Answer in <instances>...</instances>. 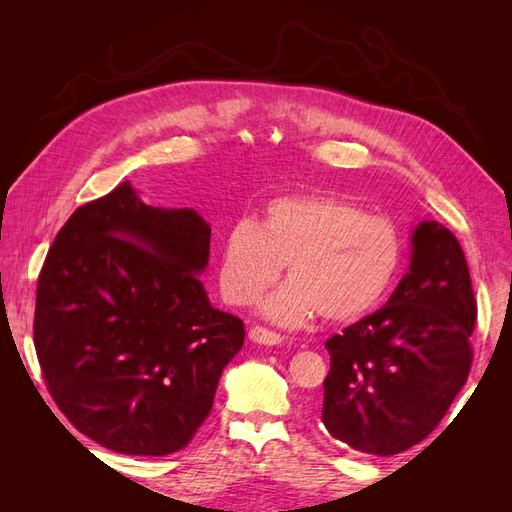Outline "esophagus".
Instances as JSON below:
<instances>
[{"label":"esophagus","instance_id":"34e87169","mask_svg":"<svg viewBox=\"0 0 512 512\" xmlns=\"http://www.w3.org/2000/svg\"><path fill=\"white\" fill-rule=\"evenodd\" d=\"M250 339L258 344H267V346H277L284 342V335H280L277 331H271L267 327H262V324H254L250 329Z\"/></svg>","mask_w":512,"mask_h":512}]
</instances>
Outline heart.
Segmentation results:
<instances>
[{
	"label": "heart",
	"instance_id": "b5f03b06",
	"mask_svg": "<svg viewBox=\"0 0 512 512\" xmlns=\"http://www.w3.org/2000/svg\"><path fill=\"white\" fill-rule=\"evenodd\" d=\"M404 258L395 222L329 192L277 196L254 222L232 226L220 245L224 299L250 305L282 275L290 280L265 303L275 322L299 327L316 314L354 320L391 288Z\"/></svg>",
	"mask_w": 512,
	"mask_h": 512
}]
</instances>
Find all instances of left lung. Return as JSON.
<instances>
[{
  "label": "left lung",
  "mask_w": 512,
  "mask_h": 512,
  "mask_svg": "<svg viewBox=\"0 0 512 512\" xmlns=\"http://www.w3.org/2000/svg\"><path fill=\"white\" fill-rule=\"evenodd\" d=\"M476 299L451 230L421 222L412 260L378 312L327 339L322 423L354 451L391 457L438 427L472 367Z\"/></svg>",
  "instance_id": "obj_1"
}]
</instances>
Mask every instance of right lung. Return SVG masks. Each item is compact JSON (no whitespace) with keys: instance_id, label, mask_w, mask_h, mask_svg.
I'll return each instance as SVG.
<instances>
[{"instance_id":"right-lung-1","label":"right lung","mask_w":512,"mask_h":512,"mask_svg":"<svg viewBox=\"0 0 512 512\" xmlns=\"http://www.w3.org/2000/svg\"><path fill=\"white\" fill-rule=\"evenodd\" d=\"M211 228L194 209L145 205L128 181L76 209L36 288L34 346L57 408L123 455H170L213 408L243 320L198 275Z\"/></svg>"}]
</instances>
